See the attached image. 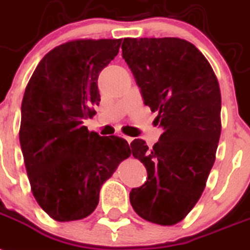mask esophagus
<instances>
[{
  "mask_svg": "<svg viewBox=\"0 0 250 250\" xmlns=\"http://www.w3.org/2000/svg\"><path fill=\"white\" fill-rule=\"evenodd\" d=\"M123 138H124V139H125V140H126V142H127V143H131V142H133V138H131V137H127V135H123Z\"/></svg>",
  "mask_w": 250,
  "mask_h": 250,
  "instance_id": "34e87169",
  "label": "esophagus"
}]
</instances>
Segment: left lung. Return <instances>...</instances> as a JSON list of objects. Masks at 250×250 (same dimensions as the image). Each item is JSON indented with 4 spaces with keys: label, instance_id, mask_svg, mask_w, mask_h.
I'll use <instances>...</instances> for the list:
<instances>
[{
    "label": "left lung",
    "instance_id": "1",
    "mask_svg": "<svg viewBox=\"0 0 250 250\" xmlns=\"http://www.w3.org/2000/svg\"><path fill=\"white\" fill-rule=\"evenodd\" d=\"M123 57L144 104L164 129L153 148L131 142V153L148 179L130 191L140 217L171 226L184 220L201 198L221 134V93L203 53L180 38H125Z\"/></svg>",
    "mask_w": 250,
    "mask_h": 250
}]
</instances>
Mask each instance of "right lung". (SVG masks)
<instances>
[{
    "instance_id": "obj_1",
    "label": "right lung",
    "mask_w": 250,
    "mask_h": 250,
    "mask_svg": "<svg viewBox=\"0 0 250 250\" xmlns=\"http://www.w3.org/2000/svg\"><path fill=\"white\" fill-rule=\"evenodd\" d=\"M121 39H78L38 63L21 103L20 146L33 195L60 222L89 216L103 183L131 153L125 139L84 126L100 104L98 75L119 53Z\"/></svg>"
}]
</instances>
